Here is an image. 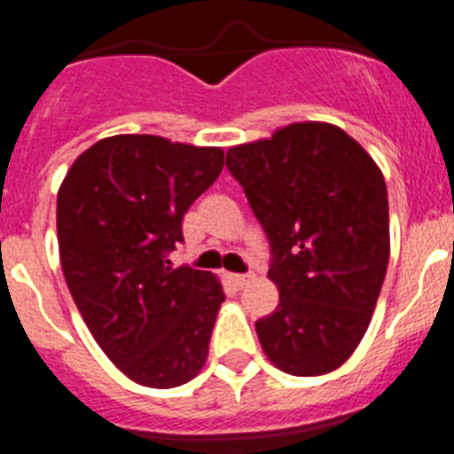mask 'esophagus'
<instances>
[{
    "label": "esophagus",
    "mask_w": 454,
    "mask_h": 454,
    "mask_svg": "<svg viewBox=\"0 0 454 454\" xmlns=\"http://www.w3.org/2000/svg\"><path fill=\"white\" fill-rule=\"evenodd\" d=\"M230 279H231V282H234L236 288H246L247 284H250L252 279H254V275H230Z\"/></svg>",
    "instance_id": "1"
}]
</instances>
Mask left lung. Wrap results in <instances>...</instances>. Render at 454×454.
<instances>
[{
	"instance_id": "1",
	"label": "left lung",
	"mask_w": 454,
	"mask_h": 454,
	"mask_svg": "<svg viewBox=\"0 0 454 454\" xmlns=\"http://www.w3.org/2000/svg\"><path fill=\"white\" fill-rule=\"evenodd\" d=\"M227 168L270 243L279 304L256 320L263 352L288 375L336 371L366 334L387 275L382 170L327 122H293L231 147Z\"/></svg>"
}]
</instances>
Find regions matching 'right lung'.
Returning a JSON list of instances; mask_svg holds the SVG:
<instances>
[{"label":"right lung","mask_w":454,"mask_h":454,"mask_svg":"<svg viewBox=\"0 0 454 454\" xmlns=\"http://www.w3.org/2000/svg\"><path fill=\"white\" fill-rule=\"evenodd\" d=\"M223 166L220 147L122 134L88 147L59 188L72 300L108 359L143 387H182L207 362L223 286L211 272L172 268L168 254Z\"/></svg>","instance_id":"obj_1"}]
</instances>
